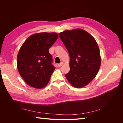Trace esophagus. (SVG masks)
<instances>
[{
    "mask_svg": "<svg viewBox=\"0 0 123 123\" xmlns=\"http://www.w3.org/2000/svg\"><path fill=\"white\" fill-rule=\"evenodd\" d=\"M62 65H63V62H62L61 63H60V64H58V66L59 67H61L62 66Z\"/></svg>",
    "mask_w": 123,
    "mask_h": 123,
    "instance_id": "34e87169",
    "label": "esophagus"
}]
</instances>
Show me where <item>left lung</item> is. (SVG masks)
Here are the masks:
<instances>
[{
	"instance_id": "8db88e82",
	"label": "left lung",
	"mask_w": 123,
	"mask_h": 123,
	"mask_svg": "<svg viewBox=\"0 0 123 123\" xmlns=\"http://www.w3.org/2000/svg\"><path fill=\"white\" fill-rule=\"evenodd\" d=\"M70 56V71L65 76L73 87L83 88L94 79L101 64L98 44L88 32L81 29L59 33Z\"/></svg>"
}]
</instances>
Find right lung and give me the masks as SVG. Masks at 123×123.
Wrapping results in <instances>:
<instances>
[{
  "mask_svg": "<svg viewBox=\"0 0 123 123\" xmlns=\"http://www.w3.org/2000/svg\"><path fill=\"white\" fill-rule=\"evenodd\" d=\"M58 37L56 33L42 32L30 36L22 44L17 57V69L31 87L42 89L49 83L55 67L49 50Z\"/></svg>",
  "mask_w": 123,
  "mask_h": 123,
  "instance_id": "right-lung-1",
  "label": "right lung"
}]
</instances>
